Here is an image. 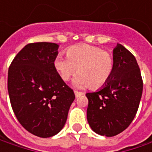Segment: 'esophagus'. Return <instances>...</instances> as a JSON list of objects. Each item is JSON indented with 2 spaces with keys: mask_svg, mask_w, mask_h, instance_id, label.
Returning a JSON list of instances; mask_svg holds the SVG:
<instances>
[{
  "mask_svg": "<svg viewBox=\"0 0 152 152\" xmlns=\"http://www.w3.org/2000/svg\"><path fill=\"white\" fill-rule=\"evenodd\" d=\"M74 94H75V96L77 97V98L84 95V93H83V92H80V91H74Z\"/></svg>",
  "mask_w": 152,
  "mask_h": 152,
  "instance_id": "esophagus-1",
  "label": "esophagus"
}]
</instances>
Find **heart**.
<instances>
[{"mask_svg": "<svg viewBox=\"0 0 152 152\" xmlns=\"http://www.w3.org/2000/svg\"><path fill=\"white\" fill-rule=\"evenodd\" d=\"M66 55L67 57L58 56L54 67L64 81H68L77 70L79 75L74 79L77 87L98 89L106 85L113 75V56L98 46L74 45L66 50Z\"/></svg>", "mask_w": 152, "mask_h": 152, "instance_id": "obj_1", "label": "heart"}]
</instances>
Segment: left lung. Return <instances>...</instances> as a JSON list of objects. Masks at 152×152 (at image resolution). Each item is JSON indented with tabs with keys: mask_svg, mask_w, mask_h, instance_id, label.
<instances>
[{
	"mask_svg": "<svg viewBox=\"0 0 152 152\" xmlns=\"http://www.w3.org/2000/svg\"><path fill=\"white\" fill-rule=\"evenodd\" d=\"M111 79L97 92L87 93V120L98 134L115 136L134 120L143 91V80L134 56L124 45L113 50Z\"/></svg>",
	"mask_w": 152,
	"mask_h": 152,
	"instance_id": "left-lung-1",
	"label": "left lung"
}]
</instances>
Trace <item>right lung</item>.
<instances>
[{
    "label": "right lung",
    "instance_id": "obj_1",
    "mask_svg": "<svg viewBox=\"0 0 152 152\" xmlns=\"http://www.w3.org/2000/svg\"><path fill=\"white\" fill-rule=\"evenodd\" d=\"M58 45H25L8 69L7 90L16 118L27 131L41 138L61 131L75 99L73 91L56 72Z\"/></svg>",
    "mask_w": 152,
    "mask_h": 152
}]
</instances>
